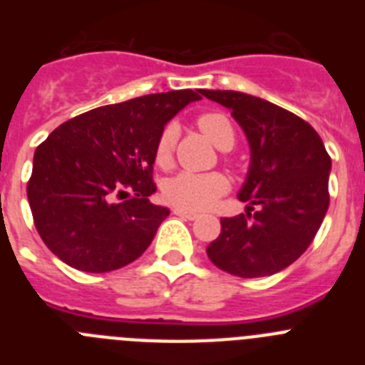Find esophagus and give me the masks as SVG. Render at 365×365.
<instances>
[{
	"label": "esophagus",
	"instance_id": "1",
	"mask_svg": "<svg viewBox=\"0 0 365 365\" xmlns=\"http://www.w3.org/2000/svg\"><path fill=\"white\" fill-rule=\"evenodd\" d=\"M173 214L179 215V217H182V219H190V221H192V219L199 217V214H195V212L185 210V208H173Z\"/></svg>",
	"mask_w": 365,
	"mask_h": 365
}]
</instances>
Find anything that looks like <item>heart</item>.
<instances>
[{"instance_id": "obj_1", "label": "heart", "mask_w": 365, "mask_h": 365, "mask_svg": "<svg viewBox=\"0 0 365 365\" xmlns=\"http://www.w3.org/2000/svg\"><path fill=\"white\" fill-rule=\"evenodd\" d=\"M197 128L215 148L227 151L234 146L235 133L230 120L221 113H205L197 118ZM177 128L166 125L159 135L155 146V160L160 166H166L172 160L175 148ZM228 190V180L221 173H190L182 172L172 177L164 185V197L172 205L186 210H205L214 205L222 193Z\"/></svg>"}]
</instances>
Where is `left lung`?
I'll list each match as a JSON object with an SVG mask.
<instances>
[{
	"label": "left lung",
	"mask_w": 365,
	"mask_h": 365,
	"mask_svg": "<svg viewBox=\"0 0 365 365\" xmlns=\"http://www.w3.org/2000/svg\"><path fill=\"white\" fill-rule=\"evenodd\" d=\"M201 95L230 109L250 146L237 193L247 210L221 219L206 254L240 278L272 276L307 250L327 214L331 157L311 124L269 100L214 89Z\"/></svg>",
	"instance_id": "1"
}]
</instances>
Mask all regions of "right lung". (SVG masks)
Wrapping results in <instances>:
<instances>
[{"instance_id": "obj_1", "label": "right lung", "mask_w": 365, "mask_h": 365, "mask_svg": "<svg viewBox=\"0 0 365 365\" xmlns=\"http://www.w3.org/2000/svg\"><path fill=\"white\" fill-rule=\"evenodd\" d=\"M202 89L102 106L58 125L34 151L27 185L34 225L51 252L83 272H109L143 256L166 206L150 202L164 125ZM133 195V198H128Z\"/></svg>"}]
</instances>
